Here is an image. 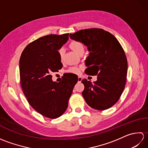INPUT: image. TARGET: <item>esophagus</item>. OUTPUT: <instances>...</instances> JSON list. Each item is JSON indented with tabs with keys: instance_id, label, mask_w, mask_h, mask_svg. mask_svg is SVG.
<instances>
[{
	"instance_id": "obj_1",
	"label": "esophagus",
	"mask_w": 148,
	"mask_h": 148,
	"mask_svg": "<svg viewBox=\"0 0 148 148\" xmlns=\"http://www.w3.org/2000/svg\"><path fill=\"white\" fill-rule=\"evenodd\" d=\"M82 81V77L81 76H78V83H81Z\"/></svg>"
}]
</instances>
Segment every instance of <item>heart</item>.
I'll list each match as a JSON object with an SVG mask.
<instances>
[{"instance_id": "obj_1", "label": "heart", "mask_w": 148, "mask_h": 148, "mask_svg": "<svg viewBox=\"0 0 148 148\" xmlns=\"http://www.w3.org/2000/svg\"><path fill=\"white\" fill-rule=\"evenodd\" d=\"M70 47L76 52L77 54L79 55L81 53L84 52V46L83 44L79 40H72L70 43ZM59 57L60 60L62 61L64 57V49L60 48L58 50ZM81 67H71L67 70V72L72 74H79L80 72Z\"/></svg>"}]
</instances>
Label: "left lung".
I'll return each mask as SVG.
<instances>
[{"label":"left lung","instance_id":"1","mask_svg":"<svg viewBox=\"0 0 148 148\" xmlns=\"http://www.w3.org/2000/svg\"><path fill=\"white\" fill-rule=\"evenodd\" d=\"M71 39L88 47V75L97 76L94 83L84 79L82 95L87 104L99 111L108 109L118 101L127 81L128 63L120 43L102 29H88L70 34Z\"/></svg>","mask_w":148,"mask_h":148}]
</instances>
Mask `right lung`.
Segmentation results:
<instances>
[{
    "instance_id": "add662e5",
    "label": "right lung",
    "mask_w": 148,
    "mask_h": 148,
    "mask_svg": "<svg viewBox=\"0 0 148 148\" xmlns=\"http://www.w3.org/2000/svg\"><path fill=\"white\" fill-rule=\"evenodd\" d=\"M69 35L49 34L29 43L20 59L21 88L32 108L39 114L55 119L64 114L77 80L64 78L52 81L53 72L62 67L58 50L69 39Z\"/></svg>"
}]
</instances>
